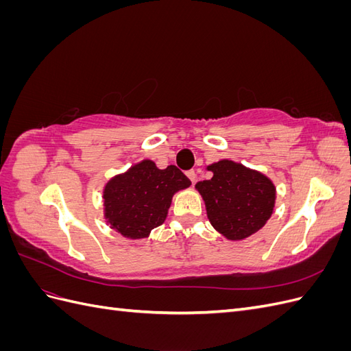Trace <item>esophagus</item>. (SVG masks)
I'll use <instances>...</instances> for the list:
<instances>
[{
    "label": "esophagus",
    "instance_id": "esophagus-1",
    "mask_svg": "<svg viewBox=\"0 0 351 351\" xmlns=\"http://www.w3.org/2000/svg\"><path fill=\"white\" fill-rule=\"evenodd\" d=\"M186 176L190 178V182H192V183L196 182V173L193 171V169H190V171H187Z\"/></svg>",
    "mask_w": 351,
    "mask_h": 351
}]
</instances>
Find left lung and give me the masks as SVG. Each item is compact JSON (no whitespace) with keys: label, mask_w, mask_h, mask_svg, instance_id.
I'll return each mask as SVG.
<instances>
[{"label":"left lung","mask_w":351,"mask_h":351,"mask_svg":"<svg viewBox=\"0 0 351 351\" xmlns=\"http://www.w3.org/2000/svg\"><path fill=\"white\" fill-rule=\"evenodd\" d=\"M209 180L195 189L205 202L206 215L219 234L239 241L259 231L274 214L277 187L258 169L231 159H221L206 167Z\"/></svg>","instance_id":"left-lung-1"}]
</instances>
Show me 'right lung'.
<instances>
[{"label": "right lung", "mask_w": 351, "mask_h": 351, "mask_svg": "<svg viewBox=\"0 0 351 351\" xmlns=\"http://www.w3.org/2000/svg\"><path fill=\"white\" fill-rule=\"evenodd\" d=\"M190 184L176 165L161 169L152 159H142L105 183L104 219L125 239L149 237L167 219L173 196Z\"/></svg>", "instance_id": "right-lung-1"}]
</instances>
